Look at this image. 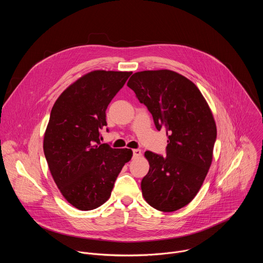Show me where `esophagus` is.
I'll return each instance as SVG.
<instances>
[{
	"mask_svg": "<svg viewBox=\"0 0 263 263\" xmlns=\"http://www.w3.org/2000/svg\"><path fill=\"white\" fill-rule=\"evenodd\" d=\"M141 155V151L139 148H134L133 149V157L134 158H137V157H139Z\"/></svg>",
	"mask_w": 263,
	"mask_h": 263,
	"instance_id": "obj_1",
	"label": "esophagus"
}]
</instances>
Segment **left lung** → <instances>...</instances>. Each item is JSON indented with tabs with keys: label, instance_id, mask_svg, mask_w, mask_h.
Returning a JSON list of instances; mask_svg holds the SVG:
<instances>
[{
	"label": "left lung",
	"instance_id": "8db88e82",
	"mask_svg": "<svg viewBox=\"0 0 263 263\" xmlns=\"http://www.w3.org/2000/svg\"><path fill=\"white\" fill-rule=\"evenodd\" d=\"M151 112L158 131L166 130V156L146 151L148 173L142 196L153 208L176 211L197 196L212 162L216 126L199 88L170 70H143L127 84Z\"/></svg>",
	"mask_w": 263,
	"mask_h": 263
}]
</instances>
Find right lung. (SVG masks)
I'll return each mask as SVG.
<instances>
[{"mask_svg": "<svg viewBox=\"0 0 263 263\" xmlns=\"http://www.w3.org/2000/svg\"><path fill=\"white\" fill-rule=\"evenodd\" d=\"M132 71L93 70L69 85L55 102L44 137L51 175L64 199L92 210L109 198L130 148L101 143L106 109Z\"/></svg>", "mask_w": 263, "mask_h": 263, "instance_id": "obj_1", "label": "right lung"}]
</instances>
